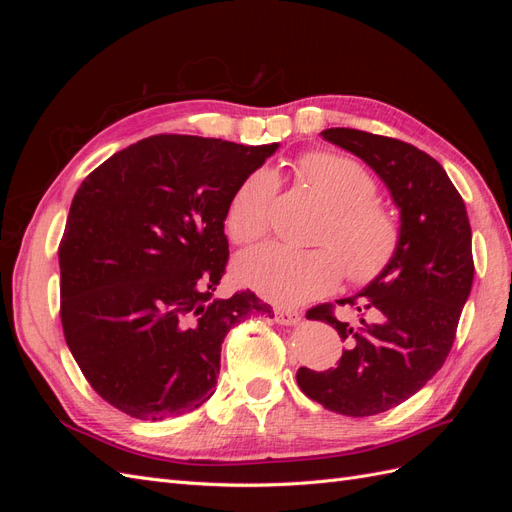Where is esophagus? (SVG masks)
Masks as SVG:
<instances>
[{"label": "esophagus", "instance_id": "esophagus-1", "mask_svg": "<svg viewBox=\"0 0 512 512\" xmlns=\"http://www.w3.org/2000/svg\"><path fill=\"white\" fill-rule=\"evenodd\" d=\"M275 322L277 324H297V322H301V314L297 312V309L277 307L275 309Z\"/></svg>", "mask_w": 512, "mask_h": 512}]
</instances>
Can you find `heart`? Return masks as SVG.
<instances>
[{"label": "heart", "instance_id": "b5f03b06", "mask_svg": "<svg viewBox=\"0 0 512 512\" xmlns=\"http://www.w3.org/2000/svg\"><path fill=\"white\" fill-rule=\"evenodd\" d=\"M309 185L331 205L318 247L267 243L237 260L243 284L275 303L299 305L331 292L346 271L352 284H371L389 269L401 245V220L380 200L374 175L356 160L314 151L299 160ZM277 194L271 168L252 170L232 192L226 209L230 239L245 245L267 235Z\"/></svg>", "mask_w": 512, "mask_h": 512}]
</instances>
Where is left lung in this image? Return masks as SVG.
I'll list each match as a JSON object with an SVG mask.
<instances>
[{
  "label": "left lung",
  "mask_w": 512,
  "mask_h": 512,
  "mask_svg": "<svg viewBox=\"0 0 512 512\" xmlns=\"http://www.w3.org/2000/svg\"><path fill=\"white\" fill-rule=\"evenodd\" d=\"M322 138L376 170L401 213V245L378 280L333 303L307 309L346 342L337 367L297 371L299 389L327 410L374 416L421 391L453 348L461 309L474 280L466 205L446 170L429 153L391 136L331 128Z\"/></svg>",
  "instance_id": "obj_1"
}]
</instances>
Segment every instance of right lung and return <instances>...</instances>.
I'll return each instance as SVG.
<instances>
[{
	"label": "right lung",
	"mask_w": 512,
	"mask_h": 512,
	"mask_svg": "<svg viewBox=\"0 0 512 512\" xmlns=\"http://www.w3.org/2000/svg\"><path fill=\"white\" fill-rule=\"evenodd\" d=\"M277 143L156 134L89 173L59 243L66 344L104 401L141 421L213 395L226 333L271 305L252 290L213 299L228 265L237 185Z\"/></svg>",
	"instance_id": "obj_1"
}]
</instances>
